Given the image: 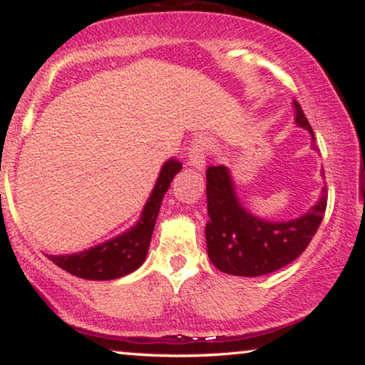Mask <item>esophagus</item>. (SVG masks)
I'll return each mask as SVG.
<instances>
[{
  "label": "esophagus",
  "instance_id": "1",
  "mask_svg": "<svg viewBox=\"0 0 365 365\" xmlns=\"http://www.w3.org/2000/svg\"><path fill=\"white\" fill-rule=\"evenodd\" d=\"M209 148H211V143H209L207 138L199 136L192 141L191 149H189V166L196 168L201 171V169L206 166V154L209 153Z\"/></svg>",
  "mask_w": 365,
  "mask_h": 365
}]
</instances>
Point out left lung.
<instances>
[{
  "mask_svg": "<svg viewBox=\"0 0 365 365\" xmlns=\"http://www.w3.org/2000/svg\"><path fill=\"white\" fill-rule=\"evenodd\" d=\"M294 108L296 124L314 138L301 104L294 101ZM206 179L207 256L219 271L232 276H264L296 261L317 232L327 207V189L322 187V196L304 216L264 221L241 206L226 166L207 168Z\"/></svg>",
  "mask_w": 365,
  "mask_h": 365,
  "instance_id": "obj_1",
  "label": "left lung"
}]
</instances>
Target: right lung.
<instances>
[{"mask_svg": "<svg viewBox=\"0 0 365 365\" xmlns=\"http://www.w3.org/2000/svg\"><path fill=\"white\" fill-rule=\"evenodd\" d=\"M181 168L182 164L174 159H169L164 164L156 186L144 206L141 219L128 232L88 249V251L66 254V256H48L49 261L73 276L89 279V281H109V279L123 277L136 271L144 262L149 251V242H151L154 224H156L164 194L169 189L173 178L181 171Z\"/></svg>", "mask_w": 365, "mask_h": 365, "instance_id": "add662e5", "label": "right lung"}]
</instances>
